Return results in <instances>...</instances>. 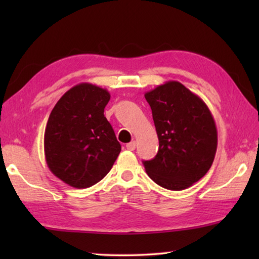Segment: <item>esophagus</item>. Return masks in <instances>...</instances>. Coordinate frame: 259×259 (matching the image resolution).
<instances>
[{
	"label": "esophagus",
	"mask_w": 259,
	"mask_h": 259,
	"mask_svg": "<svg viewBox=\"0 0 259 259\" xmlns=\"http://www.w3.org/2000/svg\"><path fill=\"white\" fill-rule=\"evenodd\" d=\"M126 150H129V151H134L135 148H136V142L135 140H133V142H130V143H128L126 144Z\"/></svg>",
	"instance_id": "34e87169"
}]
</instances>
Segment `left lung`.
<instances>
[{
    "instance_id": "1",
    "label": "left lung",
    "mask_w": 259,
    "mask_h": 259,
    "mask_svg": "<svg viewBox=\"0 0 259 259\" xmlns=\"http://www.w3.org/2000/svg\"><path fill=\"white\" fill-rule=\"evenodd\" d=\"M152 109L159 151L144 161L146 174L170 191L186 190L211 166L217 128L207 105L178 81H168L145 94Z\"/></svg>"
}]
</instances>
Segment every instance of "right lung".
<instances>
[{
  "mask_svg": "<svg viewBox=\"0 0 259 259\" xmlns=\"http://www.w3.org/2000/svg\"><path fill=\"white\" fill-rule=\"evenodd\" d=\"M109 99L106 89L80 83L51 111L45 131L46 161L50 171L69 186L97 184L120 154V143L104 115Z\"/></svg>",
  "mask_w": 259,
  "mask_h": 259,
  "instance_id": "right-lung-1",
  "label": "right lung"
}]
</instances>
